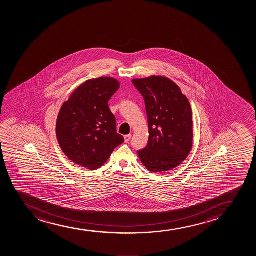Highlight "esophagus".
<instances>
[{"instance_id":"obj_1","label":"esophagus","mask_w":256,"mask_h":256,"mask_svg":"<svg viewBox=\"0 0 256 256\" xmlns=\"http://www.w3.org/2000/svg\"><path fill=\"white\" fill-rule=\"evenodd\" d=\"M130 138H132V134L124 136V141H126V142H130Z\"/></svg>"}]
</instances>
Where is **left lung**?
Returning <instances> with one entry per match:
<instances>
[{
  "mask_svg": "<svg viewBox=\"0 0 256 256\" xmlns=\"http://www.w3.org/2000/svg\"><path fill=\"white\" fill-rule=\"evenodd\" d=\"M144 97L150 138L138 150L142 163L151 172L180 166L192 148V110L187 97L175 82L164 76L132 80Z\"/></svg>",
  "mask_w": 256,
  "mask_h": 256,
  "instance_id": "1",
  "label": "left lung"
}]
</instances>
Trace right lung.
<instances>
[{"label": "right lung", "mask_w": 256, "mask_h": 256, "mask_svg": "<svg viewBox=\"0 0 256 256\" xmlns=\"http://www.w3.org/2000/svg\"><path fill=\"white\" fill-rule=\"evenodd\" d=\"M118 88L120 82L112 78L88 80L62 105L56 136L62 151L74 163L96 170L124 141L108 106Z\"/></svg>", "instance_id": "right-lung-1"}]
</instances>
